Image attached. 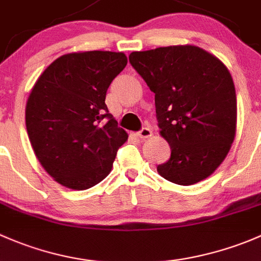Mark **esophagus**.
<instances>
[{
    "label": "esophagus",
    "mask_w": 261,
    "mask_h": 261,
    "mask_svg": "<svg viewBox=\"0 0 261 261\" xmlns=\"http://www.w3.org/2000/svg\"><path fill=\"white\" fill-rule=\"evenodd\" d=\"M138 137L142 139L149 138V137H152V130H150L148 127H143L141 130L138 132Z\"/></svg>",
    "instance_id": "34e87169"
}]
</instances>
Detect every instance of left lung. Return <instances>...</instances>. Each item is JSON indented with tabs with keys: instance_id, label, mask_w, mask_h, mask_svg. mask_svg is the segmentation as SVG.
<instances>
[{
	"instance_id": "obj_1",
	"label": "left lung",
	"mask_w": 261,
	"mask_h": 261,
	"mask_svg": "<svg viewBox=\"0 0 261 261\" xmlns=\"http://www.w3.org/2000/svg\"><path fill=\"white\" fill-rule=\"evenodd\" d=\"M129 63L154 93L161 136L171 158L163 178L190 186L207 178L227 155L236 130V93L226 66L192 45L134 51Z\"/></svg>"
}]
</instances>
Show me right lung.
<instances>
[{"mask_svg": "<svg viewBox=\"0 0 261 261\" xmlns=\"http://www.w3.org/2000/svg\"><path fill=\"white\" fill-rule=\"evenodd\" d=\"M127 56L85 51L60 56L40 75L26 104V129L37 160L63 186L88 190L111 173L128 139L106 95Z\"/></svg>", "mask_w": 261, "mask_h": 261, "instance_id": "add662e5", "label": "right lung"}]
</instances>
